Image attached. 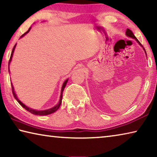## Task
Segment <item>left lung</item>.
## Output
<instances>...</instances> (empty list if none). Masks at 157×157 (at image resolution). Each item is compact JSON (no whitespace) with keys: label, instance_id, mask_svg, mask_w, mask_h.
<instances>
[{"label":"left lung","instance_id":"obj_1","mask_svg":"<svg viewBox=\"0 0 157 157\" xmlns=\"http://www.w3.org/2000/svg\"><path fill=\"white\" fill-rule=\"evenodd\" d=\"M126 34H127V36H129V37H132V38H133V39H135L136 40V41L138 42V43H139L140 46H141L142 47H143V46H142V44L140 43V41L138 40V39H136V37L134 36V34H133V33L132 32L129 30V29H127V30H126ZM144 50H145V48H144Z\"/></svg>","mask_w":157,"mask_h":157}]
</instances>
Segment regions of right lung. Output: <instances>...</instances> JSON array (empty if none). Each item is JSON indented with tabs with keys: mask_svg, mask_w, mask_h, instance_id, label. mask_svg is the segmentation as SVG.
I'll list each match as a JSON object with an SVG mask.
<instances>
[{
	"mask_svg": "<svg viewBox=\"0 0 157 157\" xmlns=\"http://www.w3.org/2000/svg\"><path fill=\"white\" fill-rule=\"evenodd\" d=\"M30 28H29V30H28L27 32H26V33H25L24 34H22V35L21 36V37H22L23 36H24L25 34H27V33H28V32L30 31ZM15 46H16V44H15V46H14V48H13V49H12V53H11V56H10V60H9V64H10V62H11V60H12V55H13V52H14V48H15ZM9 64H8V69H9ZM67 82H68V79H66V80L64 82H63V86H62V94H61V95H60V100H59V104H58V105H56V106H55L54 107H52V108H51V109H48V110H44V111H36V110L32 109L31 108H29V107H27V106H25V105H23V103L21 102V101L17 98V95L15 94L14 91V88H13V86H12V94H13V95H14V97L15 99L17 100V102H18V103H19V104H20L21 106H22V107H23V108L27 110V111H28L29 112H30L31 113H33V114H34V115H39V116L48 115V114H50V113H52L55 112V111H56L59 108L61 104H62V92H63V89H64V88H65V86H66V83H67Z\"/></svg>",
	"mask_w": 157,
	"mask_h": 157,
	"instance_id": "1",
	"label": "right lung"
}]
</instances>
